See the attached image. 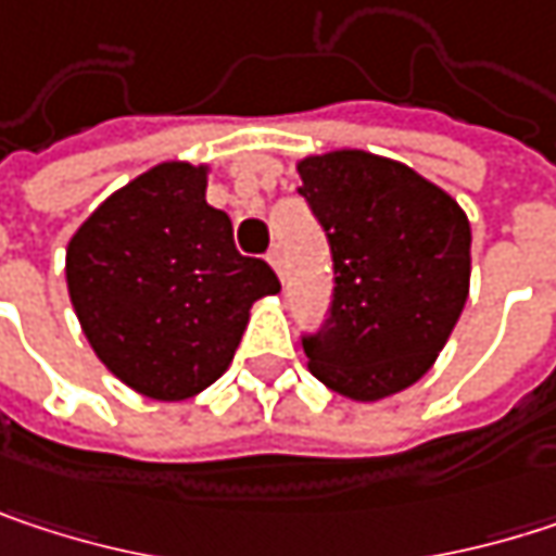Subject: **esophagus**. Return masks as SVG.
I'll use <instances>...</instances> for the list:
<instances>
[{"label": "esophagus", "instance_id": "34e87169", "mask_svg": "<svg viewBox=\"0 0 556 556\" xmlns=\"http://www.w3.org/2000/svg\"><path fill=\"white\" fill-rule=\"evenodd\" d=\"M267 264H270V267H274V274L282 279V254H279V251H270V254H267Z\"/></svg>", "mask_w": 556, "mask_h": 556}]
</instances>
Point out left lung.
Returning <instances> with one entry per match:
<instances>
[{"label": "left lung", "mask_w": 556, "mask_h": 556, "mask_svg": "<svg viewBox=\"0 0 556 556\" xmlns=\"http://www.w3.org/2000/svg\"><path fill=\"white\" fill-rule=\"evenodd\" d=\"M295 169L334 257L331 321L305 341L312 377L354 402L415 387L470 295L467 212L421 173L357 148Z\"/></svg>", "instance_id": "1"}]
</instances>
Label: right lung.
Masks as SVG:
<instances>
[{
  "instance_id": "add662e5",
  "label": "right lung",
  "mask_w": 556,
  "mask_h": 556,
  "mask_svg": "<svg viewBox=\"0 0 556 556\" xmlns=\"http://www.w3.org/2000/svg\"><path fill=\"white\" fill-rule=\"evenodd\" d=\"M208 164L164 161L115 189L66 241V292L92 354L148 399L182 402L228 367L279 279L241 257L205 202Z\"/></svg>"
}]
</instances>
